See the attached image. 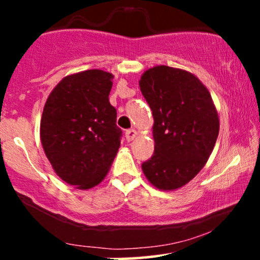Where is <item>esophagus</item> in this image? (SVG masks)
Returning <instances> with one entry per match:
<instances>
[{"instance_id": "1", "label": "esophagus", "mask_w": 260, "mask_h": 260, "mask_svg": "<svg viewBox=\"0 0 260 260\" xmlns=\"http://www.w3.org/2000/svg\"><path fill=\"white\" fill-rule=\"evenodd\" d=\"M137 136H138V132L136 129H128L126 132V139L128 142H132V140L136 139Z\"/></svg>"}]
</instances>
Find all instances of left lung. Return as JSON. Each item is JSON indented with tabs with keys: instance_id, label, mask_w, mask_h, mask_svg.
Returning <instances> with one entry per match:
<instances>
[{
	"instance_id": "1",
	"label": "left lung",
	"mask_w": 260,
	"mask_h": 260,
	"mask_svg": "<svg viewBox=\"0 0 260 260\" xmlns=\"http://www.w3.org/2000/svg\"><path fill=\"white\" fill-rule=\"evenodd\" d=\"M139 86L153 111L155 142L153 156L142 170L157 189H178L198 175L213 153L219 113L207 86L181 68H149Z\"/></svg>"
}]
</instances>
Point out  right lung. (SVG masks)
<instances>
[{
	"instance_id": "1",
	"label": "right lung",
	"mask_w": 260,
	"mask_h": 260,
	"mask_svg": "<svg viewBox=\"0 0 260 260\" xmlns=\"http://www.w3.org/2000/svg\"><path fill=\"white\" fill-rule=\"evenodd\" d=\"M113 76L101 70L68 74L50 92L40 122L45 155L66 183L90 189L111 168L122 131L109 101Z\"/></svg>"
}]
</instances>
